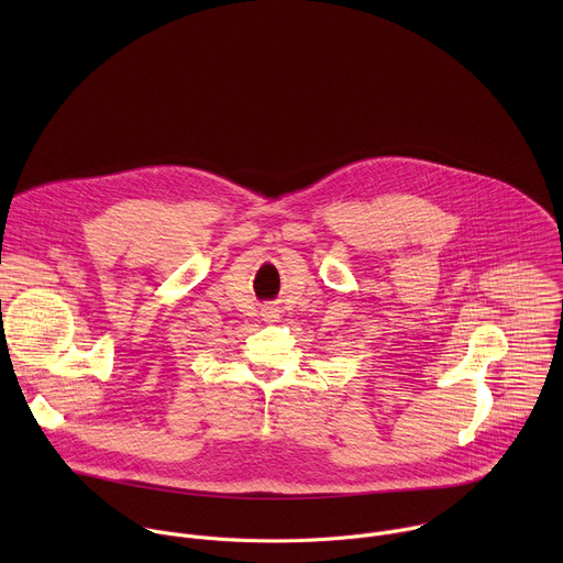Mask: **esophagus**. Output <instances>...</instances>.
I'll return each mask as SVG.
<instances>
[{
  "label": "esophagus",
  "mask_w": 563,
  "mask_h": 563,
  "mask_svg": "<svg viewBox=\"0 0 563 563\" xmlns=\"http://www.w3.org/2000/svg\"><path fill=\"white\" fill-rule=\"evenodd\" d=\"M263 316H265V320H276L278 318V309L276 307H265Z\"/></svg>",
  "instance_id": "esophagus-1"
}]
</instances>
